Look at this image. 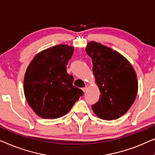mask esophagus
<instances>
[{
	"instance_id": "obj_1",
	"label": "esophagus",
	"mask_w": 155,
	"mask_h": 155,
	"mask_svg": "<svg viewBox=\"0 0 155 155\" xmlns=\"http://www.w3.org/2000/svg\"><path fill=\"white\" fill-rule=\"evenodd\" d=\"M82 91H84V92L85 93V92H86V91H87V87L86 86V87H84V88H82Z\"/></svg>"
}]
</instances>
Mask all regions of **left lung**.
Here are the masks:
<instances>
[{
	"label": "left lung",
	"instance_id": "1",
	"mask_svg": "<svg viewBox=\"0 0 155 155\" xmlns=\"http://www.w3.org/2000/svg\"><path fill=\"white\" fill-rule=\"evenodd\" d=\"M86 51L92 59L93 71L101 94L92 110L104 120L118 119L136 99L138 88L136 71L123 55L99 43H88Z\"/></svg>",
	"mask_w": 155,
	"mask_h": 155
}]
</instances>
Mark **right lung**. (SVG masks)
Listing matches in <instances>:
<instances>
[{
	"label": "right lung",
	"instance_id": "obj_1",
	"mask_svg": "<svg viewBox=\"0 0 155 155\" xmlns=\"http://www.w3.org/2000/svg\"><path fill=\"white\" fill-rule=\"evenodd\" d=\"M73 53V47L55 45L37 54L27 67L25 97L34 112L43 119L64 116L84 94L73 86V76L67 72Z\"/></svg>",
	"mask_w": 155,
	"mask_h": 155
}]
</instances>
